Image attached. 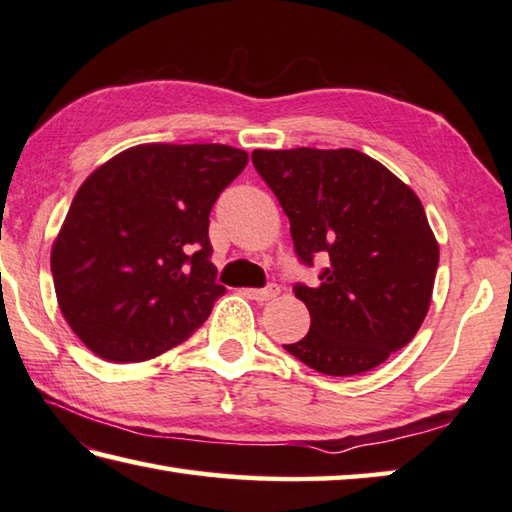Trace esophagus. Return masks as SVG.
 <instances>
[{
  "mask_svg": "<svg viewBox=\"0 0 512 512\" xmlns=\"http://www.w3.org/2000/svg\"><path fill=\"white\" fill-rule=\"evenodd\" d=\"M246 295L250 297V300H255V302H268V300H273V297L280 295V286L268 284L264 288H248Z\"/></svg>",
  "mask_w": 512,
  "mask_h": 512,
  "instance_id": "34e87169",
  "label": "esophagus"
}]
</instances>
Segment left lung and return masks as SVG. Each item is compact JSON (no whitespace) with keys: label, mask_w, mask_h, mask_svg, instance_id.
Listing matches in <instances>:
<instances>
[{"label":"left lung","mask_w":512,"mask_h":512,"mask_svg":"<svg viewBox=\"0 0 512 512\" xmlns=\"http://www.w3.org/2000/svg\"><path fill=\"white\" fill-rule=\"evenodd\" d=\"M257 174L291 221L318 284H295L311 329L284 349L327 376L378 367L410 342L430 309L439 244L423 203L385 165L358 150H255Z\"/></svg>","instance_id":"obj_1"}]
</instances>
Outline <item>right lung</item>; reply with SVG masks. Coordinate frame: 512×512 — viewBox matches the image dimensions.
Returning a JSON list of instances; mask_svg holds the SVG:
<instances>
[{
    "label": "right lung",
    "mask_w": 512,
    "mask_h": 512,
    "mask_svg": "<svg viewBox=\"0 0 512 512\" xmlns=\"http://www.w3.org/2000/svg\"><path fill=\"white\" fill-rule=\"evenodd\" d=\"M248 163L219 143H150L120 152L80 185L51 250L60 311L109 362L181 345L226 293L210 210Z\"/></svg>",
    "instance_id": "add662e5"
}]
</instances>
